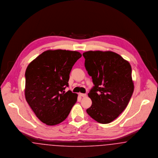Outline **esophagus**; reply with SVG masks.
I'll return each mask as SVG.
<instances>
[{
    "label": "esophagus",
    "mask_w": 158,
    "mask_h": 158,
    "mask_svg": "<svg viewBox=\"0 0 158 158\" xmlns=\"http://www.w3.org/2000/svg\"><path fill=\"white\" fill-rule=\"evenodd\" d=\"M80 95L81 97H83V98L86 97V96H87V94H85V93H80Z\"/></svg>",
    "instance_id": "34e87169"
}]
</instances>
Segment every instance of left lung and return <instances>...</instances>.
<instances>
[{"label":"left lung","mask_w":158,"mask_h":158,"mask_svg":"<svg viewBox=\"0 0 158 158\" xmlns=\"http://www.w3.org/2000/svg\"><path fill=\"white\" fill-rule=\"evenodd\" d=\"M83 55L94 85L88 93L92 104L87 113L99 123H110L124 110L132 96L131 67L110 51H88Z\"/></svg>","instance_id":"left-lung-1"}]
</instances>
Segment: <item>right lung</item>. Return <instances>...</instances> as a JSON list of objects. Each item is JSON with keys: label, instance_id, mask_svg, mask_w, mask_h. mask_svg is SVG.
<instances>
[{"label": "right lung", "instance_id": "right-lung-1", "mask_svg": "<svg viewBox=\"0 0 158 158\" xmlns=\"http://www.w3.org/2000/svg\"><path fill=\"white\" fill-rule=\"evenodd\" d=\"M81 56L76 51L47 50L28 65L25 99L42 123L55 125L68 116L78 95L65 89L72 68Z\"/></svg>", "mask_w": 158, "mask_h": 158}]
</instances>
